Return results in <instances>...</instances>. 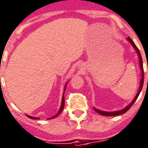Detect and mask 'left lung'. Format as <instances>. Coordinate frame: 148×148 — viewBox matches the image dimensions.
<instances>
[{
	"label": "left lung",
	"mask_w": 148,
	"mask_h": 148,
	"mask_svg": "<svg viewBox=\"0 0 148 148\" xmlns=\"http://www.w3.org/2000/svg\"><path fill=\"white\" fill-rule=\"evenodd\" d=\"M127 40H128L129 42L131 43V45H132V46L134 47V48L136 50V51H137V53H138V57H139V62H140V70H141V79H140V87H139V90H138V94H137V95L135 96V97L134 98V100L132 101V102H131L129 105H127L125 108H124V109H122V110H117V111H113V112H107V111H103V110H98V109H97V108H94V109H95V110L96 111V112H97L98 114H100L101 115H103V116H117V115H121L122 114H124L125 112H127V110L131 108V107L134 104V103L135 102L136 100L138 99V96H139V95H140V90H141V89H142V87H143V84H144V69H143V62H142V58H141V55H140V51H139V50H138V48L137 47V46L135 45V44L134 43V41L132 40H131V38H127Z\"/></svg>",
	"instance_id": "1"
}]
</instances>
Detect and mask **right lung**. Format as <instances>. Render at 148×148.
<instances>
[{"label": "right lung", "mask_w": 148, "mask_h": 148, "mask_svg": "<svg viewBox=\"0 0 148 148\" xmlns=\"http://www.w3.org/2000/svg\"><path fill=\"white\" fill-rule=\"evenodd\" d=\"M67 83L66 84V85H65L64 87V90L65 89H66V87H67ZM64 95H63V97H62V101H61V105H60V110H59V111H58V113L57 114L55 115V116H53V117H51V118H48V119H51V118H54V117H58V115L60 114V113H61V111L63 110V109H64ZM27 117H29V118H31V119H34V120H36V119H39L38 117H31V116H29V115H27Z\"/></svg>", "instance_id": "add662e5"}]
</instances>
